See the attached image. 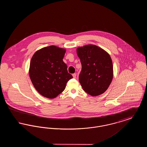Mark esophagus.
Returning <instances> with one entry per match:
<instances>
[{"instance_id":"1","label":"esophagus","mask_w":147,"mask_h":147,"mask_svg":"<svg viewBox=\"0 0 147 147\" xmlns=\"http://www.w3.org/2000/svg\"><path fill=\"white\" fill-rule=\"evenodd\" d=\"M73 77L74 78H76V76H77V74H76V73H74V74H73Z\"/></svg>"}]
</instances>
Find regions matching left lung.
Segmentation results:
<instances>
[{
	"instance_id": "1",
	"label": "left lung",
	"mask_w": 147,
	"mask_h": 147,
	"mask_svg": "<svg viewBox=\"0 0 147 147\" xmlns=\"http://www.w3.org/2000/svg\"><path fill=\"white\" fill-rule=\"evenodd\" d=\"M77 53L82 66L79 80L83 90L92 96L103 94L113 78V65L110 55L94 45L79 47Z\"/></svg>"
}]
</instances>
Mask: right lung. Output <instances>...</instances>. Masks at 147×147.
I'll return each instance as SVG.
<instances>
[{"label":"right lung","mask_w":147,"mask_h":147,"mask_svg":"<svg viewBox=\"0 0 147 147\" xmlns=\"http://www.w3.org/2000/svg\"><path fill=\"white\" fill-rule=\"evenodd\" d=\"M65 49L55 46L43 47L32 56L29 76L36 90L45 98H53L65 89L72 76L63 61Z\"/></svg>","instance_id":"1"}]
</instances>
